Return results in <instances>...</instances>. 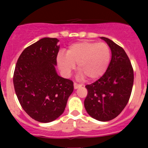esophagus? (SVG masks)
Listing matches in <instances>:
<instances>
[{
	"mask_svg": "<svg viewBox=\"0 0 148 148\" xmlns=\"http://www.w3.org/2000/svg\"><path fill=\"white\" fill-rule=\"evenodd\" d=\"M82 86V85L79 84L77 83H74V88L75 89H77L78 88H80Z\"/></svg>",
	"mask_w": 148,
	"mask_h": 148,
	"instance_id": "1",
	"label": "esophagus"
}]
</instances>
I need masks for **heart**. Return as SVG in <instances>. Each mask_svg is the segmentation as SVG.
Segmentation results:
<instances>
[{
	"label": "heart",
	"instance_id": "heart-1",
	"mask_svg": "<svg viewBox=\"0 0 148 148\" xmlns=\"http://www.w3.org/2000/svg\"><path fill=\"white\" fill-rule=\"evenodd\" d=\"M58 68L64 76H69L77 64L81 77L88 80L100 78L106 71L110 60V49L104 42L82 41L71 45L66 54L57 56Z\"/></svg>",
	"mask_w": 148,
	"mask_h": 148
}]
</instances>
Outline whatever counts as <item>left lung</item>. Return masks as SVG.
I'll list each match as a JSON object with an SVG mask.
<instances>
[{
    "mask_svg": "<svg viewBox=\"0 0 148 148\" xmlns=\"http://www.w3.org/2000/svg\"><path fill=\"white\" fill-rule=\"evenodd\" d=\"M100 38L110 48L112 58L105 73L95 82L86 86L88 95L84 106L92 118L108 121L116 118L128 103L134 75L124 49L108 38Z\"/></svg>",
    "mask_w": 148,
    "mask_h": 148,
    "instance_id": "1",
    "label": "left lung"
}]
</instances>
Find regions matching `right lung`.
<instances>
[{
	"mask_svg": "<svg viewBox=\"0 0 148 148\" xmlns=\"http://www.w3.org/2000/svg\"><path fill=\"white\" fill-rule=\"evenodd\" d=\"M58 42L44 38L28 46L19 56L14 71L18 100L25 112L38 122H52L59 117L73 91V82L56 72Z\"/></svg>",
	"mask_w": 148,
	"mask_h": 148,
	"instance_id": "right-lung-1",
	"label": "right lung"
}]
</instances>
